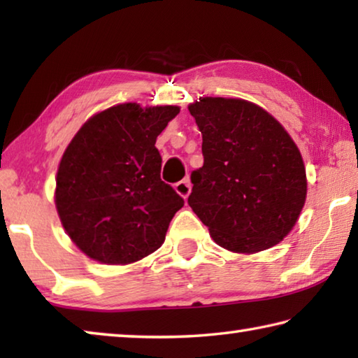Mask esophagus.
Segmentation results:
<instances>
[{
  "label": "esophagus",
  "instance_id": "esophagus-1",
  "mask_svg": "<svg viewBox=\"0 0 358 358\" xmlns=\"http://www.w3.org/2000/svg\"><path fill=\"white\" fill-rule=\"evenodd\" d=\"M175 191H177L183 199H187V196L191 194V181H189V178H185V180L178 181V183L175 185Z\"/></svg>",
  "mask_w": 358,
  "mask_h": 358
}]
</instances>
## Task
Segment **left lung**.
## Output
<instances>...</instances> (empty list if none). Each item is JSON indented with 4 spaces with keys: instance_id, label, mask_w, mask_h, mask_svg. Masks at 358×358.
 Instances as JSON below:
<instances>
[{
    "instance_id": "1",
    "label": "left lung",
    "mask_w": 358,
    "mask_h": 358,
    "mask_svg": "<svg viewBox=\"0 0 358 358\" xmlns=\"http://www.w3.org/2000/svg\"><path fill=\"white\" fill-rule=\"evenodd\" d=\"M202 132L203 166L187 203L224 250L254 254L294 229L306 201L303 157L289 132L254 102L201 98L187 106Z\"/></svg>"
}]
</instances>
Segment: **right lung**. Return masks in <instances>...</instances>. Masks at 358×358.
<instances>
[{
    "label": "right lung",
    "mask_w": 358,
    "mask_h": 358,
    "mask_svg": "<svg viewBox=\"0 0 358 358\" xmlns=\"http://www.w3.org/2000/svg\"><path fill=\"white\" fill-rule=\"evenodd\" d=\"M178 106L124 102L93 115L72 137L57 172L55 205L85 256L128 265L164 243L185 201L161 180L157 136Z\"/></svg>",
    "instance_id": "add662e5"
}]
</instances>
